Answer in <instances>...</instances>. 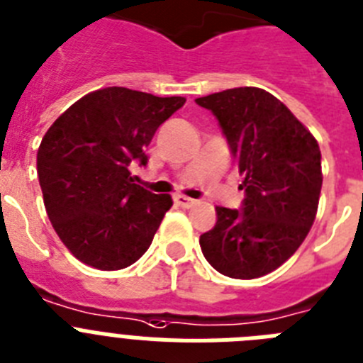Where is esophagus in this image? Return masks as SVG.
Segmentation results:
<instances>
[{"label": "esophagus", "instance_id": "1", "mask_svg": "<svg viewBox=\"0 0 363 363\" xmlns=\"http://www.w3.org/2000/svg\"><path fill=\"white\" fill-rule=\"evenodd\" d=\"M175 205L181 206V208H191V206L197 205V201L190 199V197H186V196H177L175 197Z\"/></svg>", "mask_w": 363, "mask_h": 363}]
</instances>
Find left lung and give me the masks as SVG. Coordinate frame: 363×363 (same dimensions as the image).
Wrapping results in <instances>:
<instances>
[{"instance_id":"obj_1","label":"left lung","mask_w":363,"mask_h":363,"mask_svg":"<svg viewBox=\"0 0 363 363\" xmlns=\"http://www.w3.org/2000/svg\"><path fill=\"white\" fill-rule=\"evenodd\" d=\"M196 103L218 118L245 190L242 210L216 206L218 221L201 234V251L230 279L267 275L299 249L318 214L323 184L318 140L262 88H230Z\"/></svg>"}]
</instances>
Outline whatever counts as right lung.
<instances>
[{
	"label": "right lung",
	"instance_id": "obj_1",
	"mask_svg": "<svg viewBox=\"0 0 363 363\" xmlns=\"http://www.w3.org/2000/svg\"><path fill=\"white\" fill-rule=\"evenodd\" d=\"M186 97L108 86L83 96L55 120L36 153L48 218L73 257L101 271L135 264L149 249L169 194L135 184L129 164Z\"/></svg>",
	"mask_w": 363,
	"mask_h": 363
}]
</instances>
